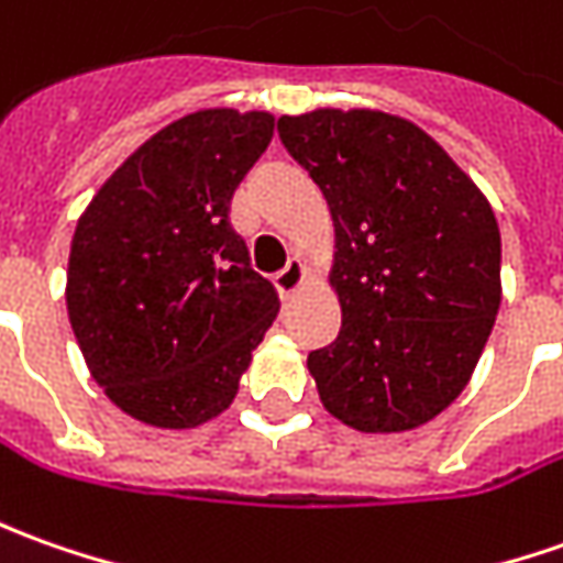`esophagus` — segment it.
I'll list each match as a JSON object with an SVG mask.
<instances>
[{
  "label": "esophagus",
  "mask_w": 563,
  "mask_h": 563,
  "mask_svg": "<svg viewBox=\"0 0 563 563\" xmlns=\"http://www.w3.org/2000/svg\"><path fill=\"white\" fill-rule=\"evenodd\" d=\"M305 277H308V267L301 265V258H289V265L274 277V286H277L280 298H292L301 289Z\"/></svg>",
  "instance_id": "esophagus-1"
}]
</instances>
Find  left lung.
Listing matches in <instances>:
<instances>
[{
    "instance_id": "1",
    "label": "left lung",
    "mask_w": 563,
    "mask_h": 563,
    "mask_svg": "<svg viewBox=\"0 0 563 563\" xmlns=\"http://www.w3.org/2000/svg\"><path fill=\"white\" fill-rule=\"evenodd\" d=\"M283 147L335 224V342L308 354L323 407L366 434L431 422L468 385L503 301L487 197L410 120L382 110L280 117Z\"/></svg>"
}]
</instances>
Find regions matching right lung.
<instances>
[{"instance_id": "1", "label": "right lung", "mask_w": 563, "mask_h": 563, "mask_svg": "<svg viewBox=\"0 0 563 563\" xmlns=\"http://www.w3.org/2000/svg\"><path fill=\"white\" fill-rule=\"evenodd\" d=\"M274 137L265 110H197L144 141L79 216L67 313L104 394L137 422L228 410L280 311L228 212Z\"/></svg>"}]
</instances>
